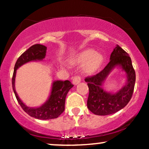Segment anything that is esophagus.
<instances>
[{
	"mask_svg": "<svg viewBox=\"0 0 149 149\" xmlns=\"http://www.w3.org/2000/svg\"><path fill=\"white\" fill-rule=\"evenodd\" d=\"M81 81V77L79 76H73L72 78V83L74 85H78Z\"/></svg>",
	"mask_w": 149,
	"mask_h": 149,
	"instance_id": "1",
	"label": "esophagus"
}]
</instances>
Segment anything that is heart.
<instances>
[{
    "label": "heart",
    "instance_id": "heart-1",
    "mask_svg": "<svg viewBox=\"0 0 149 149\" xmlns=\"http://www.w3.org/2000/svg\"><path fill=\"white\" fill-rule=\"evenodd\" d=\"M102 61L100 53L92 49H88L80 52L73 61L76 63H84L83 71L86 73H93L99 69Z\"/></svg>",
    "mask_w": 149,
    "mask_h": 149
}]
</instances>
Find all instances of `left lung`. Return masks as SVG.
I'll use <instances>...</instances> for the list:
<instances>
[{
    "mask_svg": "<svg viewBox=\"0 0 149 149\" xmlns=\"http://www.w3.org/2000/svg\"><path fill=\"white\" fill-rule=\"evenodd\" d=\"M119 66L127 74V84L116 93L105 91L102 85L112 70ZM136 74L131 58L124 49L116 45L110 57V61L100 73L87 77L89 96L87 105L89 110L95 115L107 116L115 113L123 109L130 102L134 91Z\"/></svg>",
    "mask_w": 149,
    "mask_h": 149,
    "instance_id": "1",
    "label": "left lung"
}]
</instances>
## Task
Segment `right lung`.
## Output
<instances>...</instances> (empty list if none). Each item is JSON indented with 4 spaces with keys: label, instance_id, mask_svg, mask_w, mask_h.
<instances>
[{
    "label": "right lung",
    "instance_id": "obj_1",
    "mask_svg": "<svg viewBox=\"0 0 149 149\" xmlns=\"http://www.w3.org/2000/svg\"><path fill=\"white\" fill-rule=\"evenodd\" d=\"M47 47L45 45L36 44L32 45L18 58L15 65L14 73L12 78L13 89L18 103L21 106L24 111L31 117L39 120H49L57 118L64 112L65 109V100L70 89L73 85L69 80H56L52 83V90L48 100L46 101L40 107L31 108L26 106L19 97H18L15 90V82L17 69L27 62L31 61H40L45 57Z\"/></svg>",
    "mask_w": 149,
    "mask_h": 149
}]
</instances>
